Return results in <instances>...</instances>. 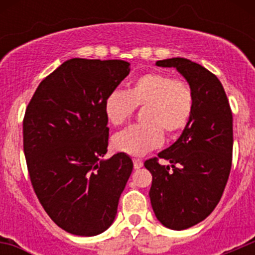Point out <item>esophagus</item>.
I'll return each instance as SVG.
<instances>
[{"label": "esophagus", "instance_id": "obj_1", "mask_svg": "<svg viewBox=\"0 0 255 255\" xmlns=\"http://www.w3.org/2000/svg\"><path fill=\"white\" fill-rule=\"evenodd\" d=\"M134 167L135 168L143 167V161H141V159H134Z\"/></svg>", "mask_w": 255, "mask_h": 255}]
</instances>
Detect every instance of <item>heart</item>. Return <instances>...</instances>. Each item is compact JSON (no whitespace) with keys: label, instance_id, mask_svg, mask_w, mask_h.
Here are the masks:
<instances>
[{"label":"heart","instance_id":"1","mask_svg":"<svg viewBox=\"0 0 255 255\" xmlns=\"http://www.w3.org/2000/svg\"><path fill=\"white\" fill-rule=\"evenodd\" d=\"M144 125L130 126L112 138L117 152L144 155L163 143V130L170 136L185 129L194 110V92L184 79L150 71L135 78L128 91L114 89L105 100V115L114 126L128 121L136 107H144Z\"/></svg>","mask_w":255,"mask_h":255}]
</instances>
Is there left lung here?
<instances>
[{
    "instance_id": "8db88e82",
    "label": "left lung",
    "mask_w": 255,
    "mask_h": 255,
    "mask_svg": "<svg viewBox=\"0 0 255 255\" xmlns=\"http://www.w3.org/2000/svg\"><path fill=\"white\" fill-rule=\"evenodd\" d=\"M155 65L175 67L194 92L190 121L158 153L170 166L157 157L144 162L152 173L149 198L157 220L171 230H185L206 220L222 197L233 161V112L217 76L202 65L181 57Z\"/></svg>"
}]
</instances>
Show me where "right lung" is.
<instances>
[{
  "instance_id": "1",
  "label": "right lung",
  "mask_w": 255,
  "mask_h": 255,
  "mask_svg": "<svg viewBox=\"0 0 255 255\" xmlns=\"http://www.w3.org/2000/svg\"><path fill=\"white\" fill-rule=\"evenodd\" d=\"M123 60L65 61L38 85L26 107L22 141L40 204L66 233L96 236L111 226L132 171L108 147L105 100L130 73Z\"/></svg>"
}]
</instances>
